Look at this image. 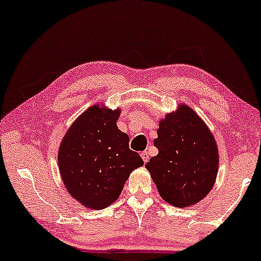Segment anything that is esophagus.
Here are the masks:
<instances>
[{
	"label": "esophagus",
	"mask_w": 261,
	"mask_h": 261,
	"mask_svg": "<svg viewBox=\"0 0 261 261\" xmlns=\"http://www.w3.org/2000/svg\"><path fill=\"white\" fill-rule=\"evenodd\" d=\"M141 155H142L144 163H146L147 161H149V152H147V151H143V152L141 153Z\"/></svg>",
	"instance_id": "esophagus-1"
}]
</instances>
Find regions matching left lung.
Here are the masks:
<instances>
[{
    "mask_svg": "<svg viewBox=\"0 0 261 261\" xmlns=\"http://www.w3.org/2000/svg\"><path fill=\"white\" fill-rule=\"evenodd\" d=\"M153 145L158 154L146 163L163 199L177 207L193 205L210 192L218 171V149L208 127L191 108L161 120Z\"/></svg>",
    "mask_w": 261,
    "mask_h": 261,
    "instance_id": "1",
    "label": "left lung"
}]
</instances>
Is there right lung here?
Here are the masks:
<instances>
[{
	"mask_svg": "<svg viewBox=\"0 0 261 261\" xmlns=\"http://www.w3.org/2000/svg\"><path fill=\"white\" fill-rule=\"evenodd\" d=\"M119 110L89 108L75 120L58 152L68 192L81 204L100 210L118 199L130 172L144 164L117 127Z\"/></svg>",
	"mask_w": 261,
	"mask_h": 261,
	"instance_id": "add662e5",
	"label": "right lung"
}]
</instances>
